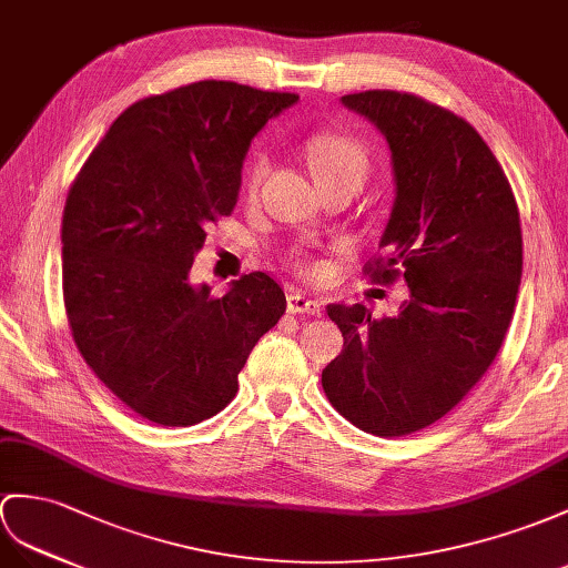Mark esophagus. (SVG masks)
<instances>
[{
	"label": "esophagus",
	"instance_id": "obj_1",
	"mask_svg": "<svg viewBox=\"0 0 568 568\" xmlns=\"http://www.w3.org/2000/svg\"><path fill=\"white\" fill-rule=\"evenodd\" d=\"M286 311L294 313V315H317L323 311V303L294 292V294L286 296Z\"/></svg>",
	"mask_w": 568,
	"mask_h": 568
}]
</instances>
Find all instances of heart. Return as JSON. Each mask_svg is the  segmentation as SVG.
Here are the masks:
<instances>
[{
	"label": "heart",
	"mask_w": 568,
	"mask_h": 568,
	"mask_svg": "<svg viewBox=\"0 0 568 568\" xmlns=\"http://www.w3.org/2000/svg\"><path fill=\"white\" fill-rule=\"evenodd\" d=\"M308 163L313 175H356L364 178L366 173V154L356 142L347 136L323 134L315 136L308 144ZM262 173H265V159L257 156L245 175V187L255 190Z\"/></svg>",
	"instance_id": "1"
}]
</instances>
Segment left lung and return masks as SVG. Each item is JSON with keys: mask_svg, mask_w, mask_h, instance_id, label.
Masks as SVG:
<instances>
[{"mask_svg": "<svg viewBox=\"0 0 568 568\" xmlns=\"http://www.w3.org/2000/svg\"><path fill=\"white\" fill-rule=\"evenodd\" d=\"M390 149L395 202L366 272L409 298L373 321L362 303H329L344 347L323 368L325 395L373 436L438 422L501 349L523 274L514 192L473 124L399 91L342 95Z\"/></svg>", "mask_w": 568, "mask_h": 568, "instance_id": "1", "label": "left lung"}]
</instances>
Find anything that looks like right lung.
Segmentation results:
<instances>
[{"mask_svg":"<svg viewBox=\"0 0 568 568\" xmlns=\"http://www.w3.org/2000/svg\"><path fill=\"white\" fill-rule=\"evenodd\" d=\"M296 93L195 81L132 103L77 175L62 214V292L84 362L161 426L214 417L286 311L270 274L224 296L190 282L206 226L239 202L255 134Z\"/></svg>","mask_w":568,"mask_h":568,"instance_id":"add662e5","label":"right lung"}]
</instances>
